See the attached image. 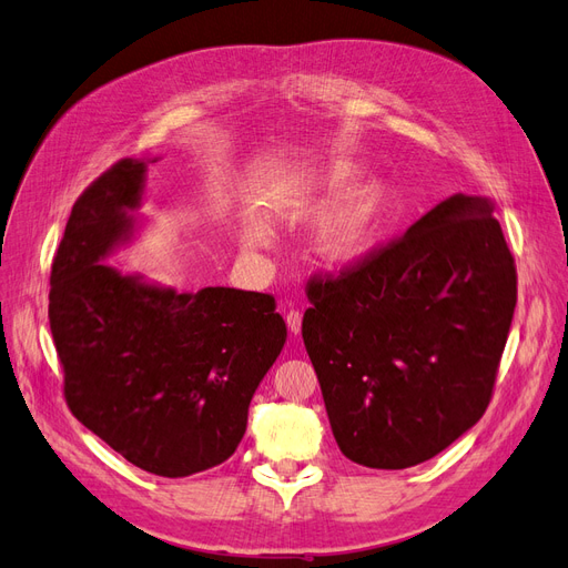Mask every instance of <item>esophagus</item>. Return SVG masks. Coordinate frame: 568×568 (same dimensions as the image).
Returning a JSON list of instances; mask_svg holds the SVG:
<instances>
[{
	"mask_svg": "<svg viewBox=\"0 0 568 568\" xmlns=\"http://www.w3.org/2000/svg\"><path fill=\"white\" fill-rule=\"evenodd\" d=\"M286 324L291 334H301V326H303V313L301 311H288L286 313Z\"/></svg>",
	"mask_w": 568,
	"mask_h": 568,
	"instance_id": "34e87169",
	"label": "esophagus"
}]
</instances>
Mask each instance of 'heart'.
Returning <instances> with one entry per match:
<instances>
[{"instance_id": "obj_1", "label": "heart", "mask_w": 568, "mask_h": 568, "mask_svg": "<svg viewBox=\"0 0 568 568\" xmlns=\"http://www.w3.org/2000/svg\"><path fill=\"white\" fill-rule=\"evenodd\" d=\"M343 178V173H338ZM376 220V203L367 194H357L338 209L332 220L326 222L322 242L324 251L334 257H351L357 251H363L374 232Z\"/></svg>"}]
</instances>
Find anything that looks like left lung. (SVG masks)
Wrapping results in <instances>:
<instances>
[{"instance_id":"8db88e82","label":"left lung","mask_w":568,"mask_h":568,"mask_svg":"<svg viewBox=\"0 0 568 568\" xmlns=\"http://www.w3.org/2000/svg\"><path fill=\"white\" fill-rule=\"evenodd\" d=\"M305 294V351L348 459L415 467L484 417L517 305V265L486 199H445L313 274Z\"/></svg>"}]
</instances>
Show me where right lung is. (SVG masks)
Returning <instances> with one entry per match:
<instances>
[{"label":"right lung","instance_id":"obj_1","mask_svg":"<svg viewBox=\"0 0 568 568\" xmlns=\"http://www.w3.org/2000/svg\"><path fill=\"white\" fill-rule=\"evenodd\" d=\"M144 163L123 159L78 196L49 277L63 398L134 467L182 478L244 438L248 403L286 341L270 294H178L99 263L130 232Z\"/></svg>","mask_w":568,"mask_h":568}]
</instances>
